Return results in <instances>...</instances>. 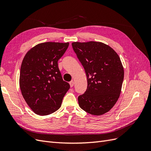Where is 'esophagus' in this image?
<instances>
[{"label": "esophagus", "mask_w": 151, "mask_h": 151, "mask_svg": "<svg viewBox=\"0 0 151 151\" xmlns=\"http://www.w3.org/2000/svg\"><path fill=\"white\" fill-rule=\"evenodd\" d=\"M69 84H70V86L71 88H72V87L74 86V81H70V83H69Z\"/></svg>", "instance_id": "obj_1"}]
</instances>
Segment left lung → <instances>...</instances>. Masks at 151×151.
<instances>
[{
  "label": "left lung",
  "instance_id": "8db88e82",
  "mask_svg": "<svg viewBox=\"0 0 151 151\" xmlns=\"http://www.w3.org/2000/svg\"><path fill=\"white\" fill-rule=\"evenodd\" d=\"M73 50L87 76L86 92L78 97L86 112L102 115L114 106L121 93L124 70L116 52L101 42H73Z\"/></svg>",
  "mask_w": 151,
  "mask_h": 151
}]
</instances>
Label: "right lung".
Wrapping results in <instances>:
<instances>
[{
  "label": "right lung",
  "mask_w": 151,
  "mask_h": 151,
  "mask_svg": "<svg viewBox=\"0 0 151 151\" xmlns=\"http://www.w3.org/2000/svg\"><path fill=\"white\" fill-rule=\"evenodd\" d=\"M69 43L45 42L36 45L22 60L19 76L21 93L38 115H48L61 106L70 85L62 79L58 61Z\"/></svg>",
  "instance_id": "1"
}]
</instances>
